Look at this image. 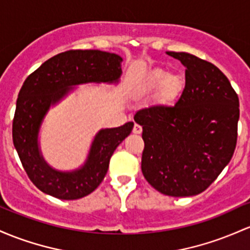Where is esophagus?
<instances>
[{
	"label": "esophagus",
	"mask_w": 250,
	"mask_h": 250,
	"mask_svg": "<svg viewBox=\"0 0 250 250\" xmlns=\"http://www.w3.org/2000/svg\"><path fill=\"white\" fill-rule=\"evenodd\" d=\"M133 133L134 134H141L142 133L141 125H138V123H135V125H134V128H133Z\"/></svg>",
	"instance_id": "obj_1"
}]
</instances>
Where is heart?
<instances>
[{
    "label": "heart",
    "instance_id": "obj_1",
    "mask_svg": "<svg viewBox=\"0 0 250 250\" xmlns=\"http://www.w3.org/2000/svg\"><path fill=\"white\" fill-rule=\"evenodd\" d=\"M184 79L179 75H169L165 70H156L152 71L148 75L144 84L145 92H152L159 90V98L161 102L168 103L173 102L182 95L184 90Z\"/></svg>",
    "mask_w": 250,
    "mask_h": 250
}]
</instances>
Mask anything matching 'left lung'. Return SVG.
Masks as SVG:
<instances>
[{
	"mask_svg": "<svg viewBox=\"0 0 250 250\" xmlns=\"http://www.w3.org/2000/svg\"><path fill=\"white\" fill-rule=\"evenodd\" d=\"M166 53L185 66V89L173 106H149L134 116L145 141L141 169L166 196H196L231 160L240 103L215 65L186 52Z\"/></svg>",
	"mask_w": 250,
	"mask_h": 250,
	"instance_id": "obj_1",
	"label": "left lung"
}]
</instances>
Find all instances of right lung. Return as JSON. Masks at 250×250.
<instances>
[{
	"mask_svg": "<svg viewBox=\"0 0 250 250\" xmlns=\"http://www.w3.org/2000/svg\"><path fill=\"white\" fill-rule=\"evenodd\" d=\"M122 62V57L110 52L72 49L46 60L24 81L16 101L13 142L29 179L43 193L72 201L90 194L103 182L112 153L131 133L133 122L98 130L84 164L72 171H60L45 160L39 133L49 109L77 85L119 84Z\"/></svg>",
	"mask_w": 250,
	"mask_h": 250,
	"instance_id": "1",
	"label": "right lung"
}]
</instances>
